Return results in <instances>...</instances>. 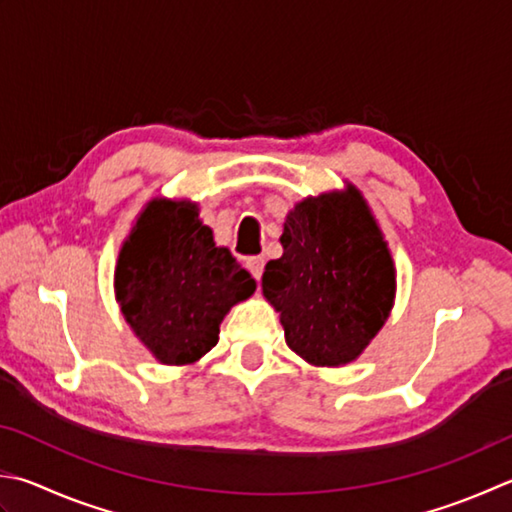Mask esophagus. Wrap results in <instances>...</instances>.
<instances>
[{
    "instance_id": "1",
    "label": "esophagus",
    "mask_w": 512,
    "mask_h": 512,
    "mask_svg": "<svg viewBox=\"0 0 512 512\" xmlns=\"http://www.w3.org/2000/svg\"><path fill=\"white\" fill-rule=\"evenodd\" d=\"M263 267H265V258L263 256H252L247 258V269L252 272V276L256 281H260V276H263Z\"/></svg>"
}]
</instances>
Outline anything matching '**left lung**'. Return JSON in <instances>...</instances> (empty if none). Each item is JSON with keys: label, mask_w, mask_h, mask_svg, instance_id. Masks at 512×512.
I'll return each instance as SVG.
<instances>
[{"label": "left lung", "mask_w": 512, "mask_h": 512, "mask_svg": "<svg viewBox=\"0 0 512 512\" xmlns=\"http://www.w3.org/2000/svg\"><path fill=\"white\" fill-rule=\"evenodd\" d=\"M283 256L269 260L263 294L281 314L289 350L316 368L359 359L388 321L397 269L388 240L354 185L289 209Z\"/></svg>", "instance_id": "obj_1"}]
</instances>
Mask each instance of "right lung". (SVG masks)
Instances as JSON below:
<instances>
[{
    "label": "right lung",
    "instance_id": "obj_1",
    "mask_svg": "<svg viewBox=\"0 0 512 512\" xmlns=\"http://www.w3.org/2000/svg\"><path fill=\"white\" fill-rule=\"evenodd\" d=\"M113 287L124 321L156 361L191 365L218 343L223 318L256 281L216 247L198 202L158 196L124 238Z\"/></svg>",
    "mask_w": 512,
    "mask_h": 512
}]
</instances>
